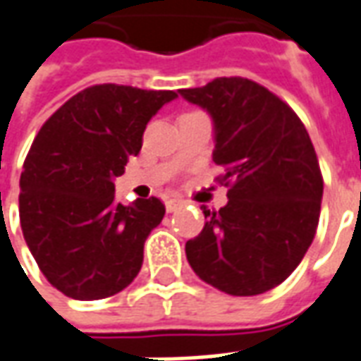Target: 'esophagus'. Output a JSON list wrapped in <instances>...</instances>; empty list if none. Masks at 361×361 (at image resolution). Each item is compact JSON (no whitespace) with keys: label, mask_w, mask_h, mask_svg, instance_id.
I'll list each match as a JSON object with an SVG mask.
<instances>
[{"label":"esophagus","mask_w":361,"mask_h":361,"mask_svg":"<svg viewBox=\"0 0 361 361\" xmlns=\"http://www.w3.org/2000/svg\"><path fill=\"white\" fill-rule=\"evenodd\" d=\"M181 205H185V201H183V199H178V197L168 199V201H166V211H168V213H172V211H176V209Z\"/></svg>","instance_id":"obj_1"}]
</instances>
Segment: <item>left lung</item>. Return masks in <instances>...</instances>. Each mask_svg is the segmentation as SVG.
<instances>
[{"label": "left lung", "mask_w": 361, "mask_h": 361, "mask_svg": "<svg viewBox=\"0 0 361 361\" xmlns=\"http://www.w3.org/2000/svg\"><path fill=\"white\" fill-rule=\"evenodd\" d=\"M215 125L213 162L228 203L205 205V226L185 244L205 283L236 297L266 293L291 276L309 250L321 215L322 176L295 111L246 78H216L180 90Z\"/></svg>", "instance_id": "8db88e82"}]
</instances>
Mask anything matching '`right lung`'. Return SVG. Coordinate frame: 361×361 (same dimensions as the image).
Wrapping results in <instances>:
<instances>
[{
	"label": "right lung",
	"instance_id": "obj_1",
	"mask_svg": "<svg viewBox=\"0 0 361 361\" xmlns=\"http://www.w3.org/2000/svg\"><path fill=\"white\" fill-rule=\"evenodd\" d=\"M178 97L102 84L50 117L25 158L19 219L40 271L78 301L119 293L138 276L145 240L162 223L160 199H115V178L142 148L148 121Z\"/></svg>",
	"mask_w": 361,
	"mask_h": 361
}]
</instances>
